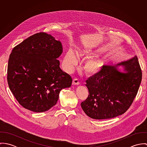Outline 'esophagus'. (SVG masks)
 Instances as JSON below:
<instances>
[{
	"instance_id": "obj_1",
	"label": "esophagus",
	"mask_w": 147,
	"mask_h": 147,
	"mask_svg": "<svg viewBox=\"0 0 147 147\" xmlns=\"http://www.w3.org/2000/svg\"><path fill=\"white\" fill-rule=\"evenodd\" d=\"M72 84L73 85H79L80 82L78 79H74L73 82H72Z\"/></svg>"
}]
</instances>
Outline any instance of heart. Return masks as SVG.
<instances>
[{
	"label": "heart",
	"instance_id": "heart-1",
	"mask_svg": "<svg viewBox=\"0 0 147 147\" xmlns=\"http://www.w3.org/2000/svg\"><path fill=\"white\" fill-rule=\"evenodd\" d=\"M90 54L89 50L83 49L78 51L80 57L86 58ZM64 64L68 71H71L77 63V58L75 54L72 50H69L64 57ZM103 63L98 60H88L84 63V69L85 72L89 75H95L101 70Z\"/></svg>",
	"mask_w": 147,
	"mask_h": 147
}]
</instances>
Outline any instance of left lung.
Returning <instances> with one entry per match:
<instances>
[{
    "label": "left lung",
    "instance_id": "1",
    "mask_svg": "<svg viewBox=\"0 0 147 147\" xmlns=\"http://www.w3.org/2000/svg\"><path fill=\"white\" fill-rule=\"evenodd\" d=\"M124 67L125 73L118 68ZM142 79L138 57L102 66L99 73L86 81L89 94L81 103L85 113L95 119L116 117L125 113L132 104Z\"/></svg>",
    "mask_w": 147,
    "mask_h": 147
}]
</instances>
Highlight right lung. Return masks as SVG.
Returning a JSON list of instances; mask_svg holds the SVG:
<instances>
[{
    "label": "right lung",
    "instance_id": "1",
    "mask_svg": "<svg viewBox=\"0 0 147 147\" xmlns=\"http://www.w3.org/2000/svg\"><path fill=\"white\" fill-rule=\"evenodd\" d=\"M61 42L46 33L34 34L16 46L7 68L9 88L24 108L40 113L56 105L61 90L72 79L59 67Z\"/></svg>",
    "mask_w": 147,
    "mask_h": 147
}]
</instances>
